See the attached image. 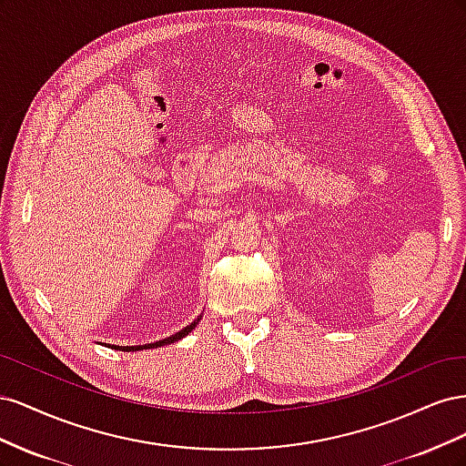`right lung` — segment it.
<instances>
[{
	"label": "right lung",
	"mask_w": 466,
	"mask_h": 466,
	"mask_svg": "<svg viewBox=\"0 0 466 466\" xmlns=\"http://www.w3.org/2000/svg\"><path fill=\"white\" fill-rule=\"evenodd\" d=\"M202 319V315L196 319L194 322H190L188 327H185L182 330H178L177 334H173V336H168V338H163V340H159V342H153V344H146V346H115L112 344L110 348L112 350H120V351H139V350H149V348H161V346H167V344H173V342H177V340H180V338H185V336H188V332H192L194 330V327L196 324H198V320Z\"/></svg>",
	"instance_id": "right-lung-1"
}]
</instances>
